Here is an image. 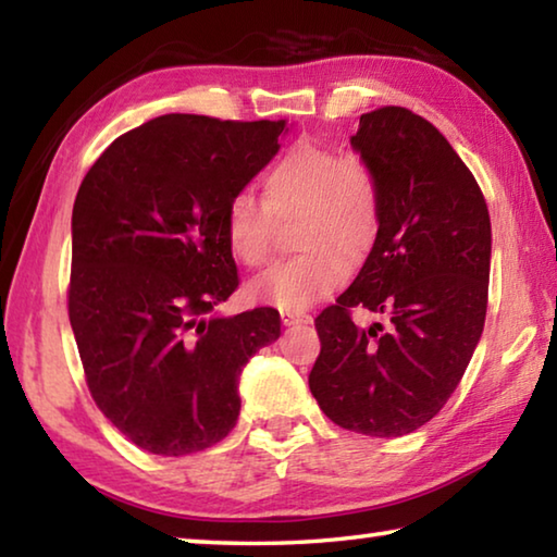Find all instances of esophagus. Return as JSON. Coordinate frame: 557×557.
Instances as JSON below:
<instances>
[{"label":"esophagus","instance_id":"1","mask_svg":"<svg viewBox=\"0 0 557 557\" xmlns=\"http://www.w3.org/2000/svg\"><path fill=\"white\" fill-rule=\"evenodd\" d=\"M309 322H312V317L305 314V312H282V324H285V326L309 324Z\"/></svg>","mask_w":557,"mask_h":557}]
</instances>
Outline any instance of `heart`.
Wrapping results in <instances>:
<instances>
[{
    "label": "heart",
    "instance_id": "1",
    "mask_svg": "<svg viewBox=\"0 0 557 557\" xmlns=\"http://www.w3.org/2000/svg\"><path fill=\"white\" fill-rule=\"evenodd\" d=\"M305 213L299 248L250 282V295L299 312L332 295L351 275V260L369 258L381 233V199L373 176L342 149L297 143L262 174V199L238 191L225 203L223 233L235 260L248 268L272 256L277 221Z\"/></svg>",
    "mask_w": 557,
    "mask_h": 557
}]
</instances>
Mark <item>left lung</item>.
I'll return each instance as SVG.
<instances>
[{"instance_id": "1", "label": "left lung", "mask_w": 557, "mask_h": 557, "mask_svg": "<svg viewBox=\"0 0 557 557\" xmlns=\"http://www.w3.org/2000/svg\"><path fill=\"white\" fill-rule=\"evenodd\" d=\"M351 145L379 188L381 233L354 285L314 319L309 391L338 428L403 437L445 408L484 332L492 221L474 174L412 110L366 112ZM354 306L389 326L356 327Z\"/></svg>"}]
</instances>
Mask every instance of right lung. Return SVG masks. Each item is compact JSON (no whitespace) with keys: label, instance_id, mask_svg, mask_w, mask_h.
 Wrapping results in <instances>:
<instances>
[{"label":"right lung","instance_id":"add662e5","mask_svg":"<svg viewBox=\"0 0 557 557\" xmlns=\"http://www.w3.org/2000/svg\"><path fill=\"white\" fill-rule=\"evenodd\" d=\"M285 120L164 115L120 135L73 203L69 319L102 414L162 457L235 428L238 379L280 314L209 317L238 289L225 203L277 154Z\"/></svg>","mask_w":557,"mask_h":557}]
</instances>
